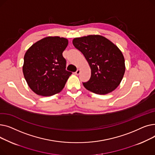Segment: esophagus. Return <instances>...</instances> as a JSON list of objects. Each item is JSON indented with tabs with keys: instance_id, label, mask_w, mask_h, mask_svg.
<instances>
[{
	"instance_id": "obj_1",
	"label": "esophagus",
	"mask_w": 155,
	"mask_h": 155,
	"mask_svg": "<svg viewBox=\"0 0 155 155\" xmlns=\"http://www.w3.org/2000/svg\"><path fill=\"white\" fill-rule=\"evenodd\" d=\"M80 73V70L78 69V70H77V71L75 72V74H76V75H79Z\"/></svg>"
}]
</instances>
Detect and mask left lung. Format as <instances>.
<instances>
[{
    "label": "left lung",
    "instance_id": "1",
    "mask_svg": "<svg viewBox=\"0 0 155 155\" xmlns=\"http://www.w3.org/2000/svg\"><path fill=\"white\" fill-rule=\"evenodd\" d=\"M73 45L82 53L91 70V77L83 83L97 94L112 92L119 85L125 73V60L119 48L101 35H88L73 39Z\"/></svg>",
    "mask_w": 155,
    "mask_h": 155
}]
</instances>
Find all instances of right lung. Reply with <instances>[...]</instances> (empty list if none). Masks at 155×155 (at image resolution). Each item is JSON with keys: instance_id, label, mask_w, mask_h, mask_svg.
<instances>
[{"instance_id": "obj_1", "label": "right lung", "mask_w": 155, "mask_h": 155, "mask_svg": "<svg viewBox=\"0 0 155 155\" xmlns=\"http://www.w3.org/2000/svg\"><path fill=\"white\" fill-rule=\"evenodd\" d=\"M67 38L48 36L32 45L24 54L22 71L26 82L35 94L51 96L60 92L71 72L66 70L63 52Z\"/></svg>"}]
</instances>
